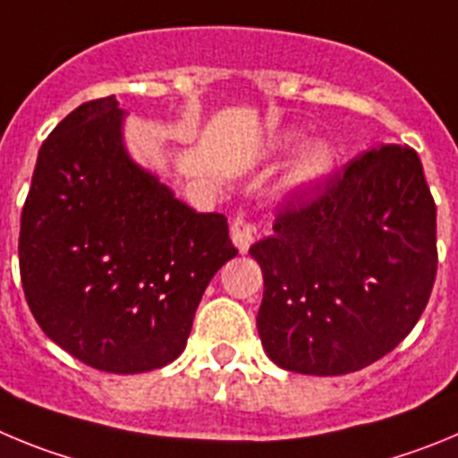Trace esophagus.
<instances>
[{"mask_svg": "<svg viewBox=\"0 0 458 458\" xmlns=\"http://www.w3.org/2000/svg\"><path fill=\"white\" fill-rule=\"evenodd\" d=\"M255 237H258V233H255V225L249 224L244 216H237V219L233 221V225H230V239H233V244L237 246L239 253H249V249L253 246Z\"/></svg>", "mask_w": 458, "mask_h": 458, "instance_id": "1", "label": "esophagus"}]
</instances>
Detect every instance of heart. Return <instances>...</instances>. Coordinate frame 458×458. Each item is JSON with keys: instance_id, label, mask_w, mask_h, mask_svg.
Returning a JSON list of instances; mask_svg holds the SVG:
<instances>
[{"instance_id": "heart-1", "label": "heart", "mask_w": 458, "mask_h": 458, "mask_svg": "<svg viewBox=\"0 0 458 458\" xmlns=\"http://www.w3.org/2000/svg\"><path fill=\"white\" fill-rule=\"evenodd\" d=\"M301 141L299 130L276 131L267 141V152H285ZM337 168V152L328 141H312L299 150L280 178V191L287 196H310L319 191Z\"/></svg>"}]
</instances>
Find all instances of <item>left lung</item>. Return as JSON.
<instances>
[{"label":"left lung","mask_w":458,"mask_h":458,"mask_svg":"<svg viewBox=\"0 0 458 458\" xmlns=\"http://www.w3.org/2000/svg\"><path fill=\"white\" fill-rule=\"evenodd\" d=\"M312 200H290L249 253L265 294L258 333L283 369L368 368L413 331L438 267L436 203L413 148L362 152Z\"/></svg>","instance_id":"8db88e82"}]
</instances>
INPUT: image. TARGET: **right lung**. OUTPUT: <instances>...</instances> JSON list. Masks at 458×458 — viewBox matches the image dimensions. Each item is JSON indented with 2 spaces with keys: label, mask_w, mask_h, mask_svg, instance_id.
I'll list each match as a JSON object with an SVG mask.
<instances>
[{
  "label": "right lung",
  "mask_w": 458,
  "mask_h": 458,
  "mask_svg": "<svg viewBox=\"0 0 458 458\" xmlns=\"http://www.w3.org/2000/svg\"><path fill=\"white\" fill-rule=\"evenodd\" d=\"M114 96L45 139L20 219V278L45 335L90 368L150 372L187 347L205 287L237 255L224 214H200L139 166Z\"/></svg>",
  "instance_id": "obj_1"
}]
</instances>
